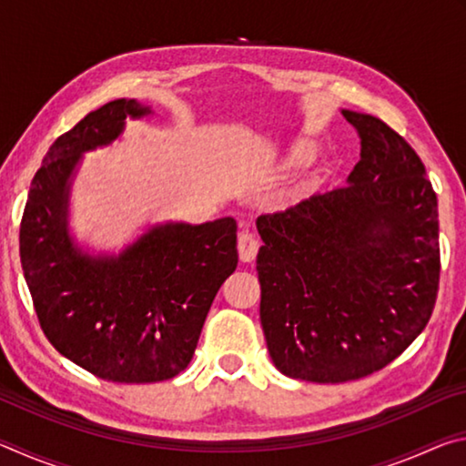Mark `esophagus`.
Returning <instances> with one entry per match:
<instances>
[{
  "label": "esophagus",
  "instance_id": "1",
  "mask_svg": "<svg viewBox=\"0 0 466 466\" xmlns=\"http://www.w3.org/2000/svg\"><path fill=\"white\" fill-rule=\"evenodd\" d=\"M257 250H258L257 236L252 234V232H248V230H240L238 232V255H240V261L250 263L252 258L257 257Z\"/></svg>",
  "mask_w": 466,
  "mask_h": 466
}]
</instances>
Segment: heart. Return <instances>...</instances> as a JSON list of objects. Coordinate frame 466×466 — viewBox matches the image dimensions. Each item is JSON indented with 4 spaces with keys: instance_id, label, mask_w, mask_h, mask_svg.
Masks as SVG:
<instances>
[{
    "instance_id": "obj_1",
    "label": "heart",
    "mask_w": 466,
    "mask_h": 466,
    "mask_svg": "<svg viewBox=\"0 0 466 466\" xmlns=\"http://www.w3.org/2000/svg\"><path fill=\"white\" fill-rule=\"evenodd\" d=\"M312 154H314L312 146L304 144V141H302V144H296L294 147L289 149L288 162H289V164H304V162H309V160H310Z\"/></svg>"
}]
</instances>
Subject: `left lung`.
Listing matches in <instances>:
<instances>
[{"instance_id": "obj_1", "label": "left lung", "mask_w": 466, "mask_h": 466, "mask_svg": "<svg viewBox=\"0 0 466 466\" xmlns=\"http://www.w3.org/2000/svg\"><path fill=\"white\" fill-rule=\"evenodd\" d=\"M347 185L257 218L261 325L281 374L337 384L378 372L428 325L440 283L438 197L415 149L372 115Z\"/></svg>"}]
</instances>
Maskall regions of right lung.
Returning a JSON list of instances; mask_svg holds the SVG:
<instances>
[{"label": "right lung", "mask_w": 466, "mask_h": 466, "mask_svg": "<svg viewBox=\"0 0 466 466\" xmlns=\"http://www.w3.org/2000/svg\"><path fill=\"white\" fill-rule=\"evenodd\" d=\"M149 113L119 98L55 139L20 224V261L45 337L108 382H160L183 372L218 289L238 265L234 218L154 226L119 257H90L69 238V178L80 156L119 137L127 116Z\"/></svg>", "instance_id": "1"}]
</instances>
